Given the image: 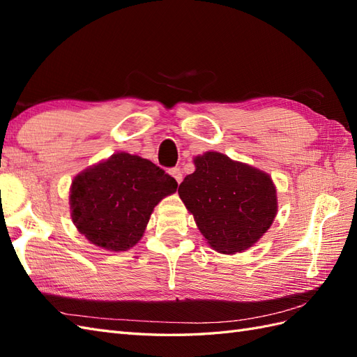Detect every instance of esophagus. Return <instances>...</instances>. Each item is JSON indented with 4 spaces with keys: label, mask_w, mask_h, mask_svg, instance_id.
I'll return each mask as SVG.
<instances>
[{
    "label": "esophagus",
    "mask_w": 357,
    "mask_h": 357,
    "mask_svg": "<svg viewBox=\"0 0 357 357\" xmlns=\"http://www.w3.org/2000/svg\"><path fill=\"white\" fill-rule=\"evenodd\" d=\"M170 175L176 179L178 184H179V182L182 181V172H181V169H179V167H173V169H170Z\"/></svg>",
    "instance_id": "34e87169"
}]
</instances>
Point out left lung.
<instances>
[{"mask_svg":"<svg viewBox=\"0 0 357 357\" xmlns=\"http://www.w3.org/2000/svg\"><path fill=\"white\" fill-rule=\"evenodd\" d=\"M196 170L181 182L179 197L214 250L242 252L252 246L277 214V195L269 175L227 155L206 152Z\"/></svg>","mask_w":357,"mask_h":357,"instance_id":"left-lung-1","label":"left lung"}]
</instances>
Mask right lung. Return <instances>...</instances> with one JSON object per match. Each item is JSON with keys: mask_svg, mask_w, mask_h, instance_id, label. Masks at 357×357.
Returning a JSON list of instances; mask_svg holds the SVG:
<instances>
[{"mask_svg": "<svg viewBox=\"0 0 357 357\" xmlns=\"http://www.w3.org/2000/svg\"><path fill=\"white\" fill-rule=\"evenodd\" d=\"M176 188L156 164L120 152L74 178L71 218L91 243L126 251L143 236L155 205Z\"/></svg>", "mask_w": 357, "mask_h": 357, "instance_id": "add662e5", "label": "right lung"}]
</instances>
